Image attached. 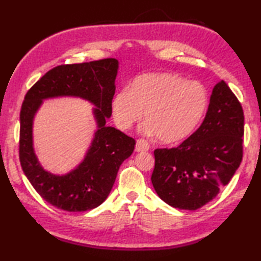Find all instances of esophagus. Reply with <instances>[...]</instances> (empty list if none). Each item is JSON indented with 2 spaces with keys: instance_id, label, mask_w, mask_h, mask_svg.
Segmentation results:
<instances>
[{
  "instance_id": "34e87169",
  "label": "esophagus",
  "mask_w": 261,
  "mask_h": 261,
  "mask_svg": "<svg viewBox=\"0 0 261 261\" xmlns=\"http://www.w3.org/2000/svg\"><path fill=\"white\" fill-rule=\"evenodd\" d=\"M149 148H150V146H149L148 141L143 140V139H139L137 141V145H136V150L138 152H143V151H148Z\"/></svg>"
}]
</instances>
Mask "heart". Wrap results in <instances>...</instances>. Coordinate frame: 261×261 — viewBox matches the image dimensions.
Here are the masks:
<instances>
[{
	"instance_id": "1",
	"label": "heart",
	"mask_w": 261,
	"mask_h": 261,
	"mask_svg": "<svg viewBox=\"0 0 261 261\" xmlns=\"http://www.w3.org/2000/svg\"><path fill=\"white\" fill-rule=\"evenodd\" d=\"M208 107L206 88L173 73L145 74L131 83L129 91L116 94L113 119L121 130L140 121L143 132L156 135L163 143H177L190 137L201 123Z\"/></svg>"
}]
</instances>
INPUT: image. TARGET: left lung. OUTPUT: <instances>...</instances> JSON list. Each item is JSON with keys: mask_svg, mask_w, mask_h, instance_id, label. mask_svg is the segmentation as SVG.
Wrapping results in <instances>:
<instances>
[{"mask_svg": "<svg viewBox=\"0 0 261 261\" xmlns=\"http://www.w3.org/2000/svg\"><path fill=\"white\" fill-rule=\"evenodd\" d=\"M245 116L224 81L212 91L201 126L178 147L154 150L151 182L170 206L194 211L229 184L242 160Z\"/></svg>", "mask_w": 261, "mask_h": 261, "instance_id": "left-lung-1", "label": "left lung"}]
</instances>
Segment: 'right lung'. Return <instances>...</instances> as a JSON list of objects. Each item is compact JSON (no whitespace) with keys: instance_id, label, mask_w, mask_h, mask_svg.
I'll return each mask as SVG.
<instances>
[{"instance_id":"1","label":"right lung","mask_w":261,"mask_h":261,"mask_svg":"<svg viewBox=\"0 0 261 261\" xmlns=\"http://www.w3.org/2000/svg\"><path fill=\"white\" fill-rule=\"evenodd\" d=\"M119 62L60 65L49 70L25 94L20 112L19 157L22 170L46 202L68 212H84L101 205L112 190L121 164L136 146L134 138L105 125L112 114ZM73 96L91 101L98 130L83 162L66 175L42 168L33 149V119L43 99Z\"/></svg>"}]
</instances>
